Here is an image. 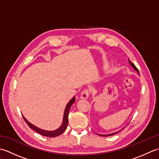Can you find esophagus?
I'll list each match as a JSON object with an SVG mask.
<instances>
[{
  "label": "esophagus",
  "mask_w": 159,
  "mask_h": 159,
  "mask_svg": "<svg viewBox=\"0 0 159 159\" xmlns=\"http://www.w3.org/2000/svg\"><path fill=\"white\" fill-rule=\"evenodd\" d=\"M89 91L88 89H84L80 94V97L83 99H87L89 96Z\"/></svg>",
  "instance_id": "34e87169"
}]
</instances>
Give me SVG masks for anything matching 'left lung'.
<instances>
[{"instance_id": "obj_1", "label": "left lung", "mask_w": 159, "mask_h": 159, "mask_svg": "<svg viewBox=\"0 0 159 159\" xmlns=\"http://www.w3.org/2000/svg\"><path fill=\"white\" fill-rule=\"evenodd\" d=\"M128 61H129V63H130V64L131 65V66L133 67L134 68V70H135V71H137V72L139 74V70H138L137 67H136V66L134 65V64L133 63H131V61L130 60H128ZM121 130H120L119 131H117V132H115V133H111V134H98V135H100V136H102V137H109V136H112V135H114V134H117V133H119V132Z\"/></svg>"}]
</instances>
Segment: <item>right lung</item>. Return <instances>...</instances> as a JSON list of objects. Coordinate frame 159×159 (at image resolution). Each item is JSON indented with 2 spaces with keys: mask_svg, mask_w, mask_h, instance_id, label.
Masks as SVG:
<instances>
[{
  "mask_svg": "<svg viewBox=\"0 0 159 159\" xmlns=\"http://www.w3.org/2000/svg\"><path fill=\"white\" fill-rule=\"evenodd\" d=\"M75 97H73L72 100H71L70 102L67 104V105L66 107L65 111H64V114H63V122L61 126L59 128H57L55 130H52V131H48V130H42L41 128H39L38 127H36L34 125H33L30 122H29L28 120L26 119V118L23 116L24 120L26 121V123L28 124V126L33 129V130H35L37 133H38L39 134H41V135L45 136V137H55L61 134L66 129L67 126V123H68V114H69V111L70 109L71 106L75 102Z\"/></svg>",
  "mask_w": 159,
  "mask_h": 159,
  "instance_id": "obj_1",
  "label": "right lung"
}]
</instances>
